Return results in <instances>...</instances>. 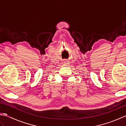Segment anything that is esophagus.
Wrapping results in <instances>:
<instances>
[{
  "label": "esophagus",
  "instance_id": "obj_1",
  "mask_svg": "<svg viewBox=\"0 0 126 126\" xmlns=\"http://www.w3.org/2000/svg\"><path fill=\"white\" fill-rule=\"evenodd\" d=\"M65 64H68V63H65Z\"/></svg>",
  "mask_w": 126,
  "mask_h": 126
}]
</instances>
